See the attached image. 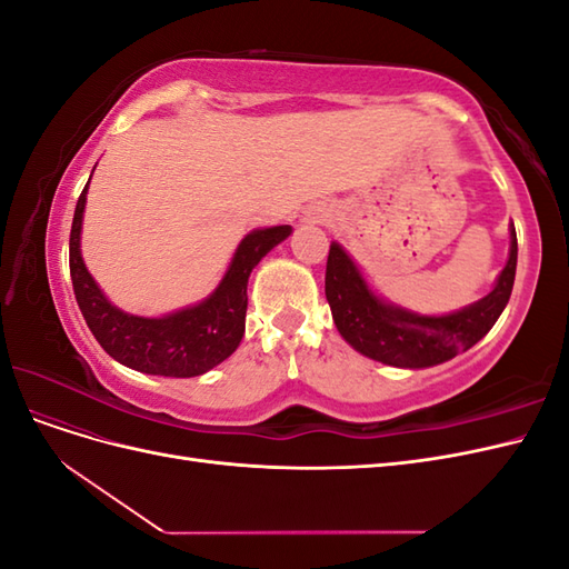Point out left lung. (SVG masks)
<instances>
[{
  "label": "left lung",
  "instance_id": "obj_1",
  "mask_svg": "<svg viewBox=\"0 0 569 569\" xmlns=\"http://www.w3.org/2000/svg\"><path fill=\"white\" fill-rule=\"evenodd\" d=\"M510 258L489 295L451 316H418L377 299L337 242L325 270V297L339 335L356 351L396 368H429L451 360L485 337L510 299L518 268V234L510 230Z\"/></svg>",
  "mask_w": 569,
  "mask_h": 569
}]
</instances>
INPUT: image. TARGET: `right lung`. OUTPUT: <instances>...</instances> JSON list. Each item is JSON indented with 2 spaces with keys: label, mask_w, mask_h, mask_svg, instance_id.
<instances>
[{
  "label": "right lung",
  "mask_w": 569,
  "mask_h": 569,
  "mask_svg": "<svg viewBox=\"0 0 569 569\" xmlns=\"http://www.w3.org/2000/svg\"><path fill=\"white\" fill-rule=\"evenodd\" d=\"M88 184L73 213L68 256L76 301L101 349L132 370L163 377H197L232 356L244 337L249 274L272 247L289 237L291 228L278 226L247 234L226 278L199 306L166 318H137L111 306L82 263L80 228Z\"/></svg>",
  "instance_id": "right-lung-1"
}]
</instances>
